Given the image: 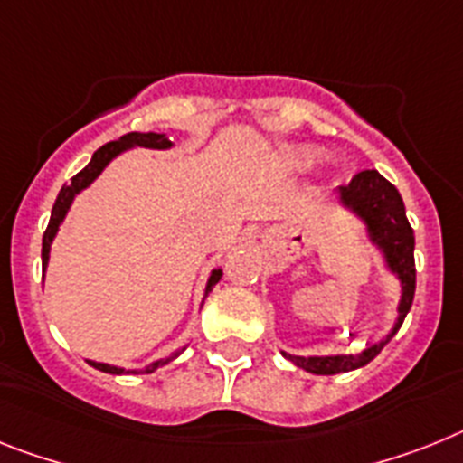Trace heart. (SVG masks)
<instances>
[{
  "instance_id": "1",
  "label": "heart",
  "mask_w": 463,
  "mask_h": 463,
  "mask_svg": "<svg viewBox=\"0 0 463 463\" xmlns=\"http://www.w3.org/2000/svg\"><path fill=\"white\" fill-rule=\"evenodd\" d=\"M322 160V151L315 146H288L284 151V163L288 167H298V170H305V167H312L315 163Z\"/></svg>"
}]
</instances>
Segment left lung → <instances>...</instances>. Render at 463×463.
Returning a JSON list of instances; mask_svg holds the SVG:
<instances>
[{
  "mask_svg": "<svg viewBox=\"0 0 463 463\" xmlns=\"http://www.w3.org/2000/svg\"><path fill=\"white\" fill-rule=\"evenodd\" d=\"M341 201L353 208L362 217L372 232V239L383 250L388 265L402 281V300H400V317L391 334L383 341H369L362 354H331V357H296L286 354L296 366L309 373L331 376V373L353 372L357 366H364L391 343L397 328L402 326L404 317L414 303L416 291V267H414V229H411L400 191L381 177L376 170H362L353 177L347 186H341ZM347 347V343H345Z\"/></svg>",
  "mask_w": 463,
  "mask_h": 463,
  "instance_id": "obj_1",
  "label": "left lung"
}]
</instances>
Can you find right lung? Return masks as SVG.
I'll list each match as a JSON object with an SVG mask.
<instances>
[{"instance_id":"obj_1","label":"right lung","mask_w":463,"mask_h":463,"mask_svg":"<svg viewBox=\"0 0 463 463\" xmlns=\"http://www.w3.org/2000/svg\"><path fill=\"white\" fill-rule=\"evenodd\" d=\"M129 146L167 148V146H172V144H170V139H165V135H156V132H129V135L120 137V139L103 144L97 154L91 156L90 165H87L85 170H80L78 175H75V177L68 182V184H63V189H61L59 196H56V203H53V208H52V217H49L47 232H44V236H42V272L47 269L49 246H52L53 236H56V232H59V224L63 222V217H66V213H68V208H71L75 194H80V191L85 189V186H90L91 182H94V179L101 175L103 167L109 165L110 160L116 158L118 154H122V151H125V148H129ZM220 277H222V272H220V269H215V272L210 274L208 286H205V296L213 291V286L220 281ZM177 354L179 353H175L172 357H167V360H158V362H154V364L144 366V369H139V372H132V373L156 372L160 364H167V362L175 360ZM90 364L94 366V369H99V372H106V373H122V372H125V369H118V366H110V364H101V362H90Z\"/></svg>"}]
</instances>
